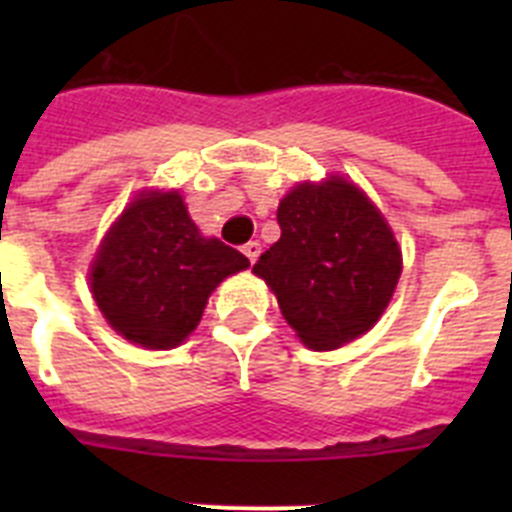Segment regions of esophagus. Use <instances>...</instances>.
Here are the masks:
<instances>
[{"label":"esophagus","instance_id":"esophagus-1","mask_svg":"<svg viewBox=\"0 0 512 512\" xmlns=\"http://www.w3.org/2000/svg\"><path fill=\"white\" fill-rule=\"evenodd\" d=\"M243 253H246L251 264H256V259H259V253H261V243L259 241H248L246 246H243Z\"/></svg>","mask_w":512,"mask_h":512}]
</instances>
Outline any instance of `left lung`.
Returning <instances> with one entry per match:
<instances>
[{
    "label": "left lung",
    "instance_id": "left-lung-1",
    "mask_svg": "<svg viewBox=\"0 0 512 512\" xmlns=\"http://www.w3.org/2000/svg\"><path fill=\"white\" fill-rule=\"evenodd\" d=\"M279 241L253 274L312 351L364 336L395 295L402 253L382 212L354 182L330 176L297 184L279 202Z\"/></svg>",
    "mask_w": 512,
    "mask_h": 512
}]
</instances>
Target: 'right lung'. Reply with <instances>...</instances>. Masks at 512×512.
Masks as SVG:
<instances>
[{"label": "right lung", "instance_id": "right-lung-1", "mask_svg": "<svg viewBox=\"0 0 512 512\" xmlns=\"http://www.w3.org/2000/svg\"><path fill=\"white\" fill-rule=\"evenodd\" d=\"M248 269L241 251L205 238L179 192H143L115 220L89 269L92 295L112 330L166 351L197 328L207 297Z\"/></svg>", "mask_w": 512, "mask_h": 512}]
</instances>
